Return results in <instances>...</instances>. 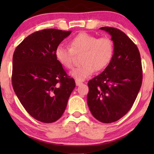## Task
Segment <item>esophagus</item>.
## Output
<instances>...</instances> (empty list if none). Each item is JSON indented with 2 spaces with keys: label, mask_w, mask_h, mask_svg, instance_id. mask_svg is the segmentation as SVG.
I'll list each match as a JSON object with an SVG mask.
<instances>
[{
  "label": "esophagus",
  "mask_w": 154,
  "mask_h": 154,
  "mask_svg": "<svg viewBox=\"0 0 154 154\" xmlns=\"http://www.w3.org/2000/svg\"><path fill=\"white\" fill-rule=\"evenodd\" d=\"M81 84H83V83H81V82H80V81H75V85H76L77 86H79L80 85H81Z\"/></svg>",
  "instance_id": "34e87169"
}]
</instances>
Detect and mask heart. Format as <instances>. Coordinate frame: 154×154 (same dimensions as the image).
<instances>
[{"mask_svg":"<svg viewBox=\"0 0 154 154\" xmlns=\"http://www.w3.org/2000/svg\"><path fill=\"white\" fill-rule=\"evenodd\" d=\"M70 47L60 44L56 48L54 54L63 67H72L73 54L81 55V66L73 69L70 75L78 81H83L94 71L104 69L111 62L113 54V44L108 37L97 38L95 35L82 32L69 41Z\"/></svg>","mask_w":154,"mask_h":154,"instance_id":"obj_1","label":"heart"}]
</instances>
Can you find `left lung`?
Instances as JSON below:
<instances>
[{"instance_id":"8db88e82","label":"left lung","mask_w":154,"mask_h":154,"mask_svg":"<svg viewBox=\"0 0 154 154\" xmlns=\"http://www.w3.org/2000/svg\"><path fill=\"white\" fill-rule=\"evenodd\" d=\"M113 43V54L104 71L88 82L87 101L99 121L110 123L121 119L133 105L142 82V68L137 45L123 31L101 27Z\"/></svg>"}]
</instances>
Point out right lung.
<instances>
[{
    "label": "right lung",
    "instance_id": "obj_1",
    "mask_svg": "<svg viewBox=\"0 0 154 154\" xmlns=\"http://www.w3.org/2000/svg\"><path fill=\"white\" fill-rule=\"evenodd\" d=\"M71 31L44 29L27 36L14 52L12 83L21 104L43 123L60 119L75 87L55 57V49Z\"/></svg>",
    "mask_w": 154,
    "mask_h": 154
}]
</instances>
